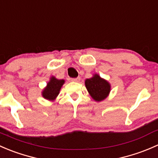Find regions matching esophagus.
Masks as SVG:
<instances>
[{
  "instance_id": "1",
  "label": "esophagus",
  "mask_w": 158,
  "mask_h": 158,
  "mask_svg": "<svg viewBox=\"0 0 158 158\" xmlns=\"http://www.w3.org/2000/svg\"><path fill=\"white\" fill-rule=\"evenodd\" d=\"M80 78L79 77H77V78H73V79H71V80L73 81V82H79V81H80Z\"/></svg>"
}]
</instances>
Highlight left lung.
Wrapping results in <instances>:
<instances>
[{
    "label": "left lung",
    "instance_id": "obj_1",
    "mask_svg": "<svg viewBox=\"0 0 158 158\" xmlns=\"http://www.w3.org/2000/svg\"><path fill=\"white\" fill-rule=\"evenodd\" d=\"M85 87L95 101L100 102L106 98L110 92V85L105 79H102L98 75L85 80Z\"/></svg>",
    "mask_w": 158,
    "mask_h": 158
}]
</instances>
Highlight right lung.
Here are the masks:
<instances>
[{
  "label": "right lung",
  "instance_id": "obj_1",
  "mask_svg": "<svg viewBox=\"0 0 158 158\" xmlns=\"http://www.w3.org/2000/svg\"><path fill=\"white\" fill-rule=\"evenodd\" d=\"M65 81L63 79H57L55 77L51 78L47 86L43 91V96L48 100L55 99L60 93V90Z\"/></svg>",
  "mask_w": 158,
  "mask_h": 158
}]
</instances>
